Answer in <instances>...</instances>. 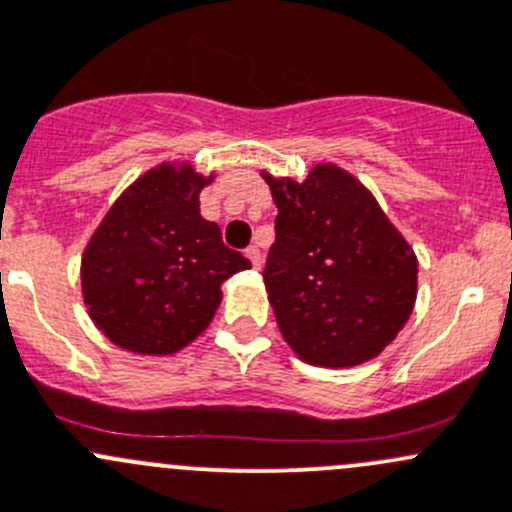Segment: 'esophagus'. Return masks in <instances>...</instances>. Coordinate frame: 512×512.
Instances as JSON below:
<instances>
[{"instance_id":"obj_1","label":"esophagus","mask_w":512,"mask_h":512,"mask_svg":"<svg viewBox=\"0 0 512 512\" xmlns=\"http://www.w3.org/2000/svg\"><path fill=\"white\" fill-rule=\"evenodd\" d=\"M247 257H250L252 265H255L257 270H260V265H262V252H260V247H247Z\"/></svg>"}]
</instances>
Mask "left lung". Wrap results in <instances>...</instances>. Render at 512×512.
I'll list each match as a JSON object with an SVG mask.
<instances>
[{
	"instance_id": "8db88e82",
	"label": "left lung",
	"mask_w": 512,
	"mask_h": 512,
	"mask_svg": "<svg viewBox=\"0 0 512 512\" xmlns=\"http://www.w3.org/2000/svg\"><path fill=\"white\" fill-rule=\"evenodd\" d=\"M262 177L277 205L262 277L287 345L320 367L377 357L413 312V247L337 165H315L305 182Z\"/></svg>"
}]
</instances>
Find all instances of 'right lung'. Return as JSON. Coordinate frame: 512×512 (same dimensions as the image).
<instances>
[{"label":"right lung","mask_w":512,"mask_h":512,"mask_svg":"<svg viewBox=\"0 0 512 512\" xmlns=\"http://www.w3.org/2000/svg\"><path fill=\"white\" fill-rule=\"evenodd\" d=\"M212 182L192 165L145 172L109 207L82 257V295L94 325L140 355H172L215 317L222 282L250 260L200 215Z\"/></svg>","instance_id":"right-lung-1"}]
</instances>
